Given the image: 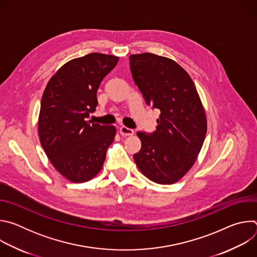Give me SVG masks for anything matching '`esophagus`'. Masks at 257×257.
Instances as JSON below:
<instances>
[{
	"mask_svg": "<svg viewBox=\"0 0 257 257\" xmlns=\"http://www.w3.org/2000/svg\"><path fill=\"white\" fill-rule=\"evenodd\" d=\"M120 134L122 136H132L134 134V131L130 128L122 126V127H120Z\"/></svg>",
	"mask_w": 257,
	"mask_h": 257,
	"instance_id": "obj_1",
	"label": "esophagus"
}]
</instances>
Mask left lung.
<instances>
[{"label":"left lung","mask_w":257,"mask_h":257,"mask_svg":"<svg viewBox=\"0 0 257 257\" xmlns=\"http://www.w3.org/2000/svg\"><path fill=\"white\" fill-rule=\"evenodd\" d=\"M130 70L142 96L159 108L157 130L137 132L141 150L133 156L141 173L159 184H173L196 161L206 134V117L188 73L175 61L144 53L129 57Z\"/></svg>","instance_id":"left-lung-1"}]
</instances>
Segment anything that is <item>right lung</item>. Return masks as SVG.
Here are the masks:
<instances>
[{
	"label": "right lung",
	"mask_w": 257,
	"mask_h": 257,
	"mask_svg": "<svg viewBox=\"0 0 257 257\" xmlns=\"http://www.w3.org/2000/svg\"><path fill=\"white\" fill-rule=\"evenodd\" d=\"M119 58L91 53L63 65L48 82L39 117L42 146L55 169L69 181L93 178L115 139L114 126L86 121L97 106L96 91Z\"/></svg>",
	"instance_id": "add662e5"
}]
</instances>
